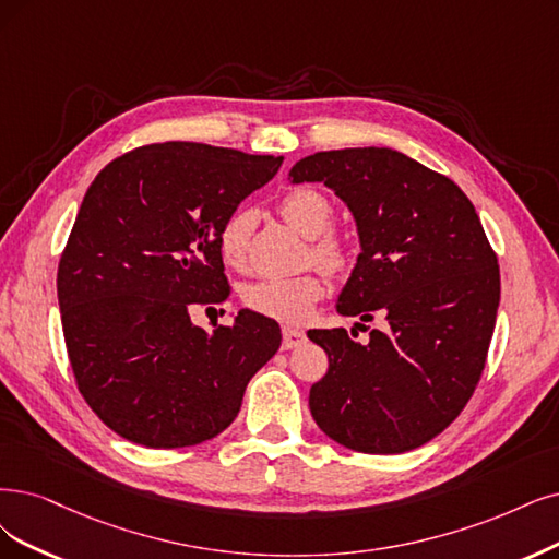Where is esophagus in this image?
Masks as SVG:
<instances>
[{"instance_id":"34e87169","label":"esophagus","mask_w":559,"mask_h":559,"mask_svg":"<svg viewBox=\"0 0 559 559\" xmlns=\"http://www.w3.org/2000/svg\"><path fill=\"white\" fill-rule=\"evenodd\" d=\"M306 343V334L299 332V329H293V326H283V341H281V347L283 349H295L299 345Z\"/></svg>"}]
</instances>
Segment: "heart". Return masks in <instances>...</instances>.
<instances>
[{
  "label": "heart",
  "mask_w": 559,
  "mask_h": 559,
  "mask_svg": "<svg viewBox=\"0 0 559 559\" xmlns=\"http://www.w3.org/2000/svg\"><path fill=\"white\" fill-rule=\"evenodd\" d=\"M281 214L297 233L311 241V255L332 272L345 266L347 251L338 237L324 235L334 223V206L313 189L290 191L281 200ZM253 216L235 212L227 216L218 230V253L233 269H243L248 260V239H251ZM324 295V278L318 272L297 276L258 278L241 287V301L253 313L285 324H299L313 313Z\"/></svg>",
  "instance_id": "b5f03b06"
}]
</instances>
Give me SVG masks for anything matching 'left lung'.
I'll use <instances>...</instances> for the list:
<instances>
[{"instance_id": "8db88e82", "label": "left lung", "mask_w": 559, "mask_h": 559, "mask_svg": "<svg viewBox=\"0 0 559 559\" xmlns=\"http://www.w3.org/2000/svg\"><path fill=\"white\" fill-rule=\"evenodd\" d=\"M290 179L322 181L355 216L361 253L336 311L386 320L368 343L345 329L308 332L329 357L311 415L347 449H417L472 399L498 318V255L474 204L449 177L389 147L318 152Z\"/></svg>"}]
</instances>
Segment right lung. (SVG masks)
<instances>
[{
	"label": "right lung",
	"mask_w": 559,
	"mask_h": 559,
	"mask_svg": "<svg viewBox=\"0 0 559 559\" xmlns=\"http://www.w3.org/2000/svg\"><path fill=\"white\" fill-rule=\"evenodd\" d=\"M281 163L163 142L115 158L87 189L57 297L80 394L123 440L179 449L216 438L281 347L278 324L248 308L212 334L191 322L195 306L230 297L223 221Z\"/></svg>",
	"instance_id": "add662e5"
}]
</instances>
